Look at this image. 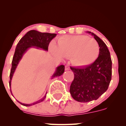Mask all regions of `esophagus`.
I'll list each match as a JSON object with an SVG mask.
<instances>
[{"label":"esophagus","instance_id":"34e87169","mask_svg":"<svg viewBox=\"0 0 126 126\" xmlns=\"http://www.w3.org/2000/svg\"><path fill=\"white\" fill-rule=\"evenodd\" d=\"M70 69V67L69 65H66L65 66V70H69Z\"/></svg>","mask_w":126,"mask_h":126}]
</instances>
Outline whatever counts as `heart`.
<instances>
[{
  "mask_svg": "<svg viewBox=\"0 0 126 126\" xmlns=\"http://www.w3.org/2000/svg\"><path fill=\"white\" fill-rule=\"evenodd\" d=\"M51 50L57 57L70 59L77 67L91 65L98 58L99 46L94 38L85 35H65L59 39L57 46H51Z\"/></svg>",
  "mask_w": 126,
  "mask_h": 126,
  "instance_id": "b5f03b06",
  "label": "heart"
}]
</instances>
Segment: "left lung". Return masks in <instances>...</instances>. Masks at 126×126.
I'll list each match as a JSON object with an SVG mask.
<instances>
[{"mask_svg": "<svg viewBox=\"0 0 126 126\" xmlns=\"http://www.w3.org/2000/svg\"><path fill=\"white\" fill-rule=\"evenodd\" d=\"M91 34L98 42L99 54L92 64L86 67H72L74 79L70 87V93L75 100L88 102L96 100L108 89L111 80L112 61L106 44L93 32Z\"/></svg>", "mask_w": 126, "mask_h": 126, "instance_id": "1", "label": "left lung"}]
</instances>
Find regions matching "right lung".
Wrapping results in <instances>:
<instances>
[{
    "instance_id": "right-lung-1",
    "label": "right lung",
    "mask_w": 126,
    "mask_h": 126,
    "mask_svg": "<svg viewBox=\"0 0 126 126\" xmlns=\"http://www.w3.org/2000/svg\"><path fill=\"white\" fill-rule=\"evenodd\" d=\"M57 34H51V33L47 32H41L36 31V30H31L28 31L27 34H25L24 37L22 38L18 42L17 44L16 47L14 56L13 57L12 62V68L11 70V73H10V80H9V86L11 88V80L14 75V72H15L17 66L19 64V62L22 58L24 54L26 53V51L31 47H35L36 48H41L43 50L48 51V47L49 43L53 40V38L56 37ZM64 72V65H60L56 68V71L51 76V79L57 76H60L63 75ZM46 95L43 98H42L40 100L36 101L34 103L31 104H26L21 103L19 102L24 106L28 107L31 106L32 105L37 104L40 103L45 99L46 97Z\"/></svg>"
}]
</instances>
